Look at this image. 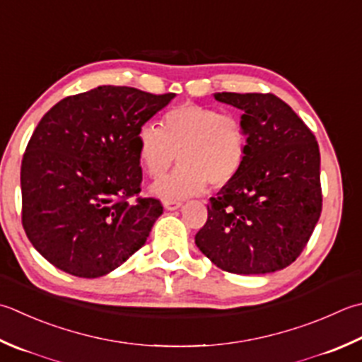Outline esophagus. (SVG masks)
I'll return each instance as SVG.
<instances>
[{"mask_svg":"<svg viewBox=\"0 0 362 362\" xmlns=\"http://www.w3.org/2000/svg\"><path fill=\"white\" fill-rule=\"evenodd\" d=\"M180 207H182V202H177V201H166L165 202V209L169 210V211L177 210V209H180Z\"/></svg>","mask_w":362,"mask_h":362,"instance_id":"1","label":"esophagus"}]
</instances>
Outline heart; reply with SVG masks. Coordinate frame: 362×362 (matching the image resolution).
<instances>
[{"mask_svg":"<svg viewBox=\"0 0 362 362\" xmlns=\"http://www.w3.org/2000/svg\"><path fill=\"white\" fill-rule=\"evenodd\" d=\"M141 166L160 179L177 161V171L155 183L152 193L165 201L201 194L237 175L246 153V132L240 119L209 106L182 103L165 112L160 129L144 124L136 134Z\"/></svg>","mask_w":362,"mask_h":362,"instance_id":"1","label":"heart"}]
</instances>
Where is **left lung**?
<instances>
[{
  "mask_svg": "<svg viewBox=\"0 0 362 362\" xmlns=\"http://www.w3.org/2000/svg\"><path fill=\"white\" fill-rule=\"evenodd\" d=\"M214 97L242 110L246 153L237 175L210 197L196 245L224 272L282 270L300 256L320 218L315 136L273 94L216 92Z\"/></svg>",
  "mask_w": 362,
  "mask_h": 362,
  "instance_id": "left-lung-1",
  "label": "left lung"
}]
</instances>
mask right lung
Here are the masks:
<instances>
[{
	"instance_id": "add662e5",
	"label": "right lung",
	"mask_w": 362,
	"mask_h": 362,
	"mask_svg": "<svg viewBox=\"0 0 362 362\" xmlns=\"http://www.w3.org/2000/svg\"><path fill=\"white\" fill-rule=\"evenodd\" d=\"M174 95L98 86L40 119L21 161V221L49 264L100 278L146 243L163 207L130 202L143 180L136 134Z\"/></svg>"
}]
</instances>
